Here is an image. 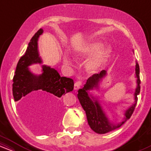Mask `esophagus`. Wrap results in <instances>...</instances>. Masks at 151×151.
Listing matches in <instances>:
<instances>
[{
  "mask_svg": "<svg viewBox=\"0 0 151 151\" xmlns=\"http://www.w3.org/2000/svg\"><path fill=\"white\" fill-rule=\"evenodd\" d=\"M81 85V81H75V83H74V89L75 90H77L78 88Z\"/></svg>",
  "mask_w": 151,
  "mask_h": 151,
  "instance_id": "1",
  "label": "esophagus"
}]
</instances>
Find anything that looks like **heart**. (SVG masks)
Listing matches in <instances>:
<instances>
[{"instance_id":"heart-1","label":"heart","mask_w":151,"mask_h":151,"mask_svg":"<svg viewBox=\"0 0 151 151\" xmlns=\"http://www.w3.org/2000/svg\"><path fill=\"white\" fill-rule=\"evenodd\" d=\"M99 44H96L93 45L91 47V51H96L100 48ZM109 53H110V49L109 48H106V49L101 50V51L99 52L96 55H95L93 58L90 59V60L86 62V69L89 72H93L96 71L98 69L100 68V67L104 63V62L109 58ZM65 62L66 65H70V62L69 59L65 57Z\"/></svg>"}]
</instances>
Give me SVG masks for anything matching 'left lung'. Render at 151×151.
<instances>
[{
  "mask_svg": "<svg viewBox=\"0 0 151 151\" xmlns=\"http://www.w3.org/2000/svg\"><path fill=\"white\" fill-rule=\"evenodd\" d=\"M106 74L105 70H102L100 73L93 74L86 81V84L84 85L82 89H79L78 91V99L80 102L81 106L85 111L87 118L88 124L91 129L94 132L104 134L114 130L119 129L121 127L126 121L129 120L134 111L138 101L137 95L139 94L141 90V79H140V68L138 62H136V74L137 77V88L135 92V103L131 106L128 110L126 111L125 117L122 122L118 124H113L109 121L108 118L105 115L104 112L102 110L101 106L99 104V101L93 97H90L88 94V91L93 89V88H97L99 83L101 79Z\"/></svg>",
  "mask_w": 151,
  "mask_h": 151,
  "instance_id": "8db88e82",
  "label": "left lung"
}]
</instances>
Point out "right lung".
Returning a JSON list of instances; mask_svg holds the SVG:
<instances>
[{
    "mask_svg": "<svg viewBox=\"0 0 151 151\" xmlns=\"http://www.w3.org/2000/svg\"><path fill=\"white\" fill-rule=\"evenodd\" d=\"M43 30L40 29L31 38L25 55H22L17 65L13 79V95L15 101L31 93H41L45 99L60 98L62 95L72 91L74 80L71 78L60 77L58 71L43 65L42 74H32L28 66L33 63H41L37 50V40Z\"/></svg>",
    "mask_w": 151,
    "mask_h": 151,
    "instance_id": "add662e5",
    "label": "right lung"
}]
</instances>
